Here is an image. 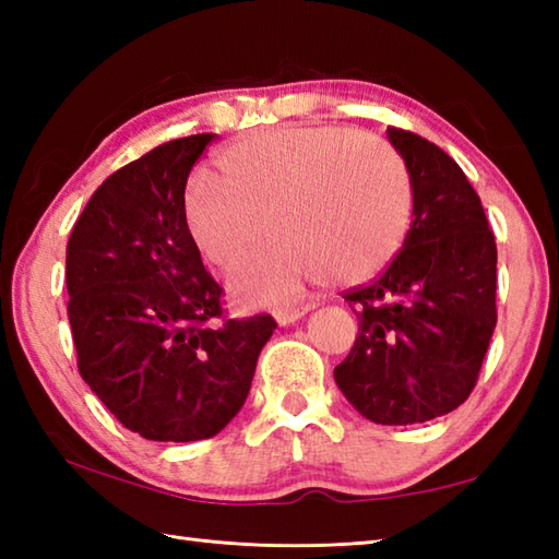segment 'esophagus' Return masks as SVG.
<instances>
[{
  "mask_svg": "<svg viewBox=\"0 0 559 559\" xmlns=\"http://www.w3.org/2000/svg\"><path fill=\"white\" fill-rule=\"evenodd\" d=\"M312 307L310 305H302V307H290V310H278V312H273V319H276V322L281 324V326H290V324H295L298 322V319H302L307 312H310Z\"/></svg>",
  "mask_w": 559,
  "mask_h": 559,
  "instance_id": "esophagus-1",
  "label": "esophagus"
}]
</instances>
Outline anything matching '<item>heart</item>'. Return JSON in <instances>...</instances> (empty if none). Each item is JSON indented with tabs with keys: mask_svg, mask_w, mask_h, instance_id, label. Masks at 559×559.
Segmentation results:
<instances>
[{
	"mask_svg": "<svg viewBox=\"0 0 559 559\" xmlns=\"http://www.w3.org/2000/svg\"><path fill=\"white\" fill-rule=\"evenodd\" d=\"M187 182L182 221L209 264L240 266L269 223L276 242L230 283L237 305H283L322 278L362 283L408 233L413 185L384 139L334 127H283L247 136Z\"/></svg>",
	"mask_w": 559,
	"mask_h": 559,
	"instance_id": "heart-1",
	"label": "heart"
}]
</instances>
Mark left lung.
I'll return each mask as SVG.
<instances>
[{
    "mask_svg": "<svg viewBox=\"0 0 559 559\" xmlns=\"http://www.w3.org/2000/svg\"><path fill=\"white\" fill-rule=\"evenodd\" d=\"M413 223L382 276L343 295L360 319L334 379L362 418L427 423L471 396L497 324V247L480 197L447 153L389 127Z\"/></svg>",
    "mask_w": 559,
    "mask_h": 559,
    "instance_id": "1",
    "label": "left lung"
}]
</instances>
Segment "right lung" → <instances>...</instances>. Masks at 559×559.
Returning a JSON list of instances; mask_svg holds the SVG:
<instances>
[{
  "label": "right lung",
  "instance_id": "right-lung-1",
  "mask_svg": "<svg viewBox=\"0 0 559 559\" xmlns=\"http://www.w3.org/2000/svg\"><path fill=\"white\" fill-rule=\"evenodd\" d=\"M216 134L175 139L105 180L67 242L79 372L127 430L153 442L218 435L252 386L276 322L223 317L221 286L182 221L187 177Z\"/></svg>",
  "mask_w": 559,
  "mask_h": 559
}]
</instances>
